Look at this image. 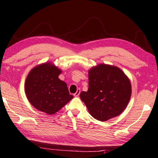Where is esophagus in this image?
Segmentation results:
<instances>
[{
  "mask_svg": "<svg viewBox=\"0 0 158 158\" xmlns=\"http://www.w3.org/2000/svg\"><path fill=\"white\" fill-rule=\"evenodd\" d=\"M80 92H81L80 89H78L77 92H76L75 94H74V96H76V97H77V96H79V94H80Z\"/></svg>",
  "mask_w": 158,
  "mask_h": 158,
  "instance_id": "obj_1",
  "label": "esophagus"
}]
</instances>
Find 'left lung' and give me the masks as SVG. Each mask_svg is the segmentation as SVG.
Instances as JSON below:
<instances>
[{"instance_id":"obj_1","label":"left lung","mask_w":158,"mask_h":158,"mask_svg":"<svg viewBox=\"0 0 158 158\" xmlns=\"http://www.w3.org/2000/svg\"><path fill=\"white\" fill-rule=\"evenodd\" d=\"M88 90L80 98L94 118L106 121L122 113L130 102L132 86L122 70L99 64L88 71Z\"/></svg>"}]
</instances>
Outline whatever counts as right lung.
Listing matches in <instances>:
<instances>
[{
  "mask_svg": "<svg viewBox=\"0 0 158 158\" xmlns=\"http://www.w3.org/2000/svg\"><path fill=\"white\" fill-rule=\"evenodd\" d=\"M61 73L50 62L38 64L30 71L25 81V93L34 107L53 115L73 98L67 84L59 79Z\"/></svg>",
  "mask_w": 158,
  "mask_h": 158,
  "instance_id": "1",
  "label": "right lung"
}]
</instances>
